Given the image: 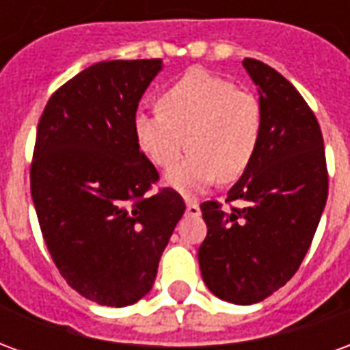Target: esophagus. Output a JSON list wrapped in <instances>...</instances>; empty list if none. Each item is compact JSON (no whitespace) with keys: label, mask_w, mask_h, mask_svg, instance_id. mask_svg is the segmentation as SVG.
<instances>
[{"label":"esophagus","mask_w":350,"mask_h":350,"mask_svg":"<svg viewBox=\"0 0 350 350\" xmlns=\"http://www.w3.org/2000/svg\"><path fill=\"white\" fill-rule=\"evenodd\" d=\"M185 212H187V215H191V217H198V215H200V208H198L197 202L187 200V208H185Z\"/></svg>","instance_id":"obj_1"}]
</instances>
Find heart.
<instances>
[{
    "label": "heart",
    "instance_id": "1",
    "mask_svg": "<svg viewBox=\"0 0 350 350\" xmlns=\"http://www.w3.org/2000/svg\"><path fill=\"white\" fill-rule=\"evenodd\" d=\"M155 114L135 116V140L146 159L159 168L172 167L187 146L189 155L165 178L182 195H198L217 178L236 182L253 163L262 108L247 90L193 69L163 90Z\"/></svg>",
    "mask_w": 350,
    "mask_h": 350
}]
</instances>
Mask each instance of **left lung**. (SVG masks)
Listing matches in <instances>:
<instances>
[{"label": "left lung", "instance_id": "obj_1", "mask_svg": "<svg viewBox=\"0 0 350 350\" xmlns=\"http://www.w3.org/2000/svg\"><path fill=\"white\" fill-rule=\"evenodd\" d=\"M243 67L260 95V142L250 168L228 191L230 208L217 200L200 204L208 234L198 264L217 298L250 306L300 268L326 204L328 170L323 133L298 90L258 59L245 57Z\"/></svg>", "mask_w": 350, "mask_h": 350}]
</instances>
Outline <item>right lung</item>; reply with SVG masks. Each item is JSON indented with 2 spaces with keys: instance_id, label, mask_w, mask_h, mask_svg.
Returning a JSON list of instances; mask_svg holds the SVG:
<instances>
[{
  "instance_id": "add662e5",
  "label": "right lung",
  "mask_w": 350,
  "mask_h": 350,
  "mask_svg": "<svg viewBox=\"0 0 350 350\" xmlns=\"http://www.w3.org/2000/svg\"><path fill=\"white\" fill-rule=\"evenodd\" d=\"M161 59L99 62L57 88L37 125L29 168L42 238L88 300L125 308L150 293L185 212L138 150L133 120Z\"/></svg>"
}]
</instances>
